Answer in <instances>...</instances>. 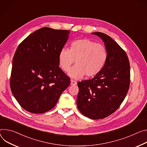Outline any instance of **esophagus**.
<instances>
[{"label":"esophagus","mask_w":147,"mask_h":147,"mask_svg":"<svg viewBox=\"0 0 147 147\" xmlns=\"http://www.w3.org/2000/svg\"><path fill=\"white\" fill-rule=\"evenodd\" d=\"M70 84H71V86H75V85H76V84H77V82H76V81L73 80H71V83H70Z\"/></svg>","instance_id":"1"}]
</instances>
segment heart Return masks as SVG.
<instances>
[{"label": "heart", "mask_w": 147, "mask_h": 147, "mask_svg": "<svg viewBox=\"0 0 147 147\" xmlns=\"http://www.w3.org/2000/svg\"><path fill=\"white\" fill-rule=\"evenodd\" d=\"M107 59V51L101 43L87 38L73 42L70 49H62L59 55V63L64 71H67L76 60V64L69 71V76L79 79L85 74L93 77L98 74Z\"/></svg>", "instance_id": "heart-1"}]
</instances>
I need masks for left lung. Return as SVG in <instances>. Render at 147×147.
<instances>
[{"instance_id": "obj_1", "label": "left lung", "mask_w": 147, "mask_h": 147, "mask_svg": "<svg viewBox=\"0 0 147 147\" xmlns=\"http://www.w3.org/2000/svg\"><path fill=\"white\" fill-rule=\"evenodd\" d=\"M91 33L104 43L107 59L94 78L77 83V105L83 115L98 119L112 114L124 101L129 87L130 66L125 52L111 37L101 32Z\"/></svg>"}]
</instances>
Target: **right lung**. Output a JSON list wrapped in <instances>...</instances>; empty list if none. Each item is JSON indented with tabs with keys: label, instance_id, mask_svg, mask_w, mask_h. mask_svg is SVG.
I'll return each instance as SVG.
<instances>
[{
	"label": "right lung",
	"instance_id": "obj_1",
	"mask_svg": "<svg viewBox=\"0 0 147 147\" xmlns=\"http://www.w3.org/2000/svg\"><path fill=\"white\" fill-rule=\"evenodd\" d=\"M70 31L42 28L26 37L12 61L10 88L25 110L44 113L56 105L70 84L59 67V55Z\"/></svg>",
	"mask_w": 147,
	"mask_h": 147
}]
</instances>
